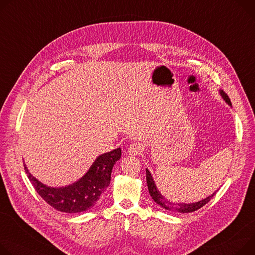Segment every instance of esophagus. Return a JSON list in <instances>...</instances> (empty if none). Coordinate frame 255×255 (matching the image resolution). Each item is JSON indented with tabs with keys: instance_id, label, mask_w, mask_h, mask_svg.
I'll return each instance as SVG.
<instances>
[{
	"instance_id": "obj_1",
	"label": "esophagus",
	"mask_w": 255,
	"mask_h": 255,
	"mask_svg": "<svg viewBox=\"0 0 255 255\" xmlns=\"http://www.w3.org/2000/svg\"><path fill=\"white\" fill-rule=\"evenodd\" d=\"M144 146L142 143L140 142H134L132 144H130L129 148H128V152L131 155H139L143 152Z\"/></svg>"
}]
</instances>
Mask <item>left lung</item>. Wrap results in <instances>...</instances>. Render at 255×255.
I'll return each mask as SVG.
<instances>
[{
    "mask_svg": "<svg viewBox=\"0 0 255 255\" xmlns=\"http://www.w3.org/2000/svg\"><path fill=\"white\" fill-rule=\"evenodd\" d=\"M220 95L223 98V100L229 105V106H232L231 104V101L229 99V97L227 96V94L223 90H220ZM146 183H147V187H148V191L149 194L151 196V198L154 200V202H156L159 206H161L163 208L167 211H172V212H177V213H181V214H188V213H193L197 210H199L200 207H202L204 204H206L208 201H210L214 195L217 193V191H215L212 195L207 196L204 199H201L197 202H193V203H175L172 202L170 200H168L167 198H165L161 193L158 191V189L156 188V185L153 181V178L149 172L148 169H146Z\"/></svg>",
    "mask_w": 255,
    "mask_h": 255,
    "instance_id": "obj_1",
    "label": "left lung"
}]
</instances>
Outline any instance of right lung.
<instances>
[{"mask_svg": "<svg viewBox=\"0 0 255 255\" xmlns=\"http://www.w3.org/2000/svg\"><path fill=\"white\" fill-rule=\"evenodd\" d=\"M121 148L99 155L88 171L76 182L62 187H51L33 177L25 163L24 169L36 192L57 211L77 214L91 208L106 191L116 161L121 158Z\"/></svg>", "mask_w": 255, "mask_h": 255, "instance_id": "1", "label": "right lung"}]
</instances>
